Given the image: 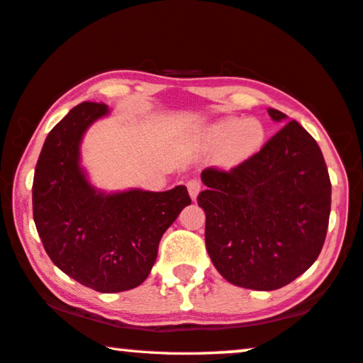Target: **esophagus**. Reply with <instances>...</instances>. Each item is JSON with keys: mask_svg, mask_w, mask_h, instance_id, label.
<instances>
[{"mask_svg": "<svg viewBox=\"0 0 363 363\" xmlns=\"http://www.w3.org/2000/svg\"><path fill=\"white\" fill-rule=\"evenodd\" d=\"M187 191H189V195H191V199L195 200L197 199L199 192L202 191V182H200L199 179H191L187 182Z\"/></svg>", "mask_w": 363, "mask_h": 363, "instance_id": "obj_1", "label": "esophagus"}]
</instances>
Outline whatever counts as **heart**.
Returning <instances> with one entry per match:
<instances>
[{"mask_svg": "<svg viewBox=\"0 0 363 363\" xmlns=\"http://www.w3.org/2000/svg\"><path fill=\"white\" fill-rule=\"evenodd\" d=\"M267 129L257 118H223L205 132V142L218 148V161L224 168H235L262 150Z\"/></svg>", "mask_w": 363, "mask_h": 363, "instance_id": "heart-1", "label": "heart"}]
</instances>
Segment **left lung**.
Instances as JSON below:
<instances>
[{
    "label": "left lung",
    "mask_w": 363,
    "mask_h": 363,
    "mask_svg": "<svg viewBox=\"0 0 363 363\" xmlns=\"http://www.w3.org/2000/svg\"><path fill=\"white\" fill-rule=\"evenodd\" d=\"M273 121L287 116L269 108ZM205 245L231 284L274 291L312 267L325 244L331 182L318 143L289 121L231 171H202Z\"/></svg>",
    "instance_id": "obj_1"
}]
</instances>
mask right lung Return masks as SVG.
Returning <instances> with one entry per match:
<instances>
[{
  "label": "right lung",
  "instance_id": "obj_1",
  "mask_svg": "<svg viewBox=\"0 0 363 363\" xmlns=\"http://www.w3.org/2000/svg\"><path fill=\"white\" fill-rule=\"evenodd\" d=\"M108 113L106 105L94 101L72 108L45 140L32 186L33 221L51 262L77 283L106 294L147 279L161 235L191 205L186 186L114 194L91 186L80 166V142Z\"/></svg>",
  "mask_w": 363,
  "mask_h": 363
}]
</instances>
